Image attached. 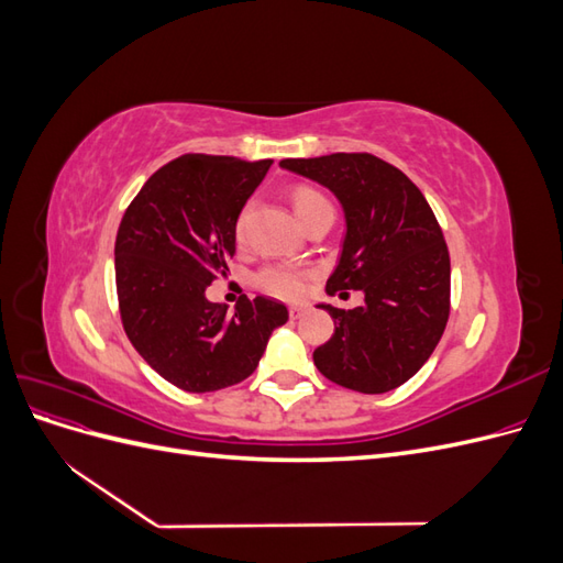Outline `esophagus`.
Returning a JSON list of instances; mask_svg holds the SVG:
<instances>
[{
    "label": "esophagus",
    "mask_w": 563,
    "mask_h": 563,
    "mask_svg": "<svg viewBox=\"0 0 563 563\" xmlns=\"http://www.w3.org/2000/svg\"><path fill=\"white\" fill-rule=\"evenodd\" d=\"M305 312H308V305H291V308H288V314H291L294 319L302 317Z\"/></svg>",
    "instance_id": "esophagus-1"
}]
</instances>
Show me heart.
<instances>
[{
	"label": "heart",
	"mask_w": 563,
	"mask_h": 563,
	"mask_svg": "<svg viewBox=\"0 0 563 563\" xmlns=\"http://www.w3.org/2000/svg\"><path fill=\"white\" fill-rule=\"evenodd\" d=\"M291 203L294 211L298 216L300 223H305L312 213L321 211V209H331L329 199L323 197L321 192H317L314 187H296L291 195ZM249 207L240 213L234 223V236L236 242L244 244L246 240V220H249ZM308 284H310V275L305 269H296V267H286V265H269L265 269L258 272V286L263 288L265 294H272L284 300H300L305 294H308Z\"/></svg>",
	"instance_id": "heart-1"
}]
</instances>
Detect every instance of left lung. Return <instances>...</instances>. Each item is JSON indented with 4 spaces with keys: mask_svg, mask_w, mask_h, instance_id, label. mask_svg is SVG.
Returning <instances> with one entry per match:
<instances>
[{
    "mask_svg": "<svg viewBox=\"0 0 563 563\" xmlns=\"http://www.w3.org/2000/svg\"><path fill=\"white\" fill-rule=\"evenodd\" d=\"M279 166L329 187L343 203L347 234L327 291L364 294L354 310L323 305L335 331L314 350L317 368L364 395L404 385L430 360L451 312V258L428 199L397 166L368 152Z\"/></svg>",
    "mask_w": 563,
    "mask_h": 563,
    "instance_id": "1",
    "label": "left lung"
}]
</instances>
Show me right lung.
I'll return each mask as SVG.
<instances>
[{"label": "right lung", "instance_id": "add662e5", "mask_svg": "<svg viewBox=\"0 0 563 563\" xmlns=\"http://www.w3.org/2000/svg\"><path fill=\"white\" fill-rule=\"evenodd\" d=\"M272 159L183 155L152 174L124 211L114 242L119 314L131 345L185 391L242 383L288 321L282 302L242 296L234 312L207 300L228 275L234 223Z\"/></svg>", "mask_w": 563, "mask_h": 563}]
</instances>
